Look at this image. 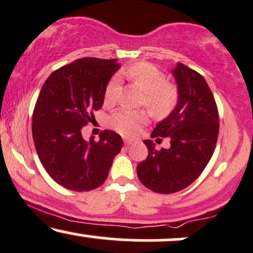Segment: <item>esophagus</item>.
I'll return each mask as SVG.
<instances>
[{"mask_svg":"<svg viewBox=\"0 0 253 253\" xmlns=\"http://www.w3.org/2000/svg\"><path fill=\"white\" fill-rule=\"evenodd\" d=\"M124 143H125V145H130L133 143V140H132V139H128V138H124Z\"/></svg>","mask_w":253,"mask_h":253,"instance_id":"1","label":"esophagus"}]
</instances>
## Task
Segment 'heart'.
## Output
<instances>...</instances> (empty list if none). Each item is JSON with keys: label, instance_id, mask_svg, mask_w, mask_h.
<instances>
[{"label": "heart", "instance_id": "obj_1", "mask_svg": "<svg viewBox=\"0 0 253 253\" xmlns=\"http://www.w3.org/2000/svg\"><path fill=\"white\" fill-rule=\"evenodd\" d=\"M128 80L140 86L145 92L144 103L156 117L170 114L178 101V91L173 84L168 83L167 76L162 70L150 63H136L124 71ZM119 78L114 77L104 90V102L112 104L119 95ZM149 118L145 112L120 108L109 118V125L124 135H134L140 127L147 123Z\"/></svg>", "mask_w": 253, "mask_h": 253}]
</instances>
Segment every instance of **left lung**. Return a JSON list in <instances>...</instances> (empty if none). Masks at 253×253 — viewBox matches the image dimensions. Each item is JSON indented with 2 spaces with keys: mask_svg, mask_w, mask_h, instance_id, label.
I'll list each match as a JSON object with an SVG mask.
<instances>
[{
  "mask_svg": "<svg viewBox=\"0 0 253 253\" xmlns=\"http://www.w3.org/2000/svg\"><path fill=\"white\" fill-rule=\"evenodd\" d=\"M172 74L178 102L151 134L169 138L170 147L157 151L152 140H144L149 156L136 167L140 182L159 194L176 193L195 181L211 161L219 134L217 107L203 76L182 63Z\"/></svg>",
  "mask_w": 253,
  "mask_h": 253,
  "instance_id": "1",
  "label": "left lung"
}]
</instances>
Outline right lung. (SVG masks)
Returning a JSON list of instances; mask_svg holds the SVG:
<instances>
[{
    "instance_id": "1",
    "label": "right lung",
    "mask_w": 253,
    "mask_h": 253,
    "mask_svg": "<svg viewBox=\"0 0 253 253\" xmlns=\"http://www.w3.org/2000/svg\"><path fill=\"white\" fill-rule=\"evenodd\" d=\"M120 69L117 59L81 58L53 71L43 83L32 119L42 167L66 189L89 191L103 184L123 138L106 129L100 140H84L82 128L103 106L104 90Z\"/></svg>"
}]
</instances>
